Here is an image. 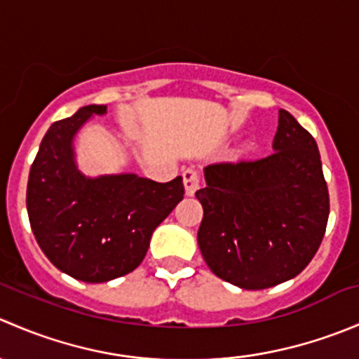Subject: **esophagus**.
<instances>
[{"mask_svg":"<svg viewBox=\"0 0 359 359\" xmlns=\"http://www.w3.org/2000/svg\"><path fill=\"white\" fill-rule=\"evenodd\" d=\"M201 186V179H200V173L196 170H186L184 172V187H186V194L187 196H194L198 189Z\"/></svg>","mask_w":359,"mask_h":359,"instance_id":"34e87169","label":"esophagus"}]
</instances>
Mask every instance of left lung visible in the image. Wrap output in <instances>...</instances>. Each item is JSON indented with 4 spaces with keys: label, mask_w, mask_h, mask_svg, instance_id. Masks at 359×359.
<instances>
[{
    "label": "left lung",
    "mask_w": 359,
    "mask_h": 359,
    "mask_svg": "<svg viewBox=\"0 0 359 359\" xmlns=\"http://www.w3.org/2000/svg\"><path fill=\"white\" fill-rule=\"evenodd\" d=\"M273 151L255 161L215 163L206 187L198 245L215 276L264 290L306 269L327 229L330 198L316 140L280 109Z\"/></svg>",
    "instance_id": "obj_1"
}]
</instances>
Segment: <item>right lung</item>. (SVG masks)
I'll return each instance as SVG.
<instances>
[{
  "label": "right lung",
  "instance_id": "add662e5",
  "mask_svg": "<svg viewBox=\"0 0 359 359\" xmlns=\"http://www.w3.org/2000/svg\"><path fill=\"white\" fill-rule=\"evenodd\" d=\"M107 106H85L55 121L29 172L27 213L39 248L74 280L104 283L132 273L154 229L184 198L182 177L154 182L135 173L86 177L76 165L74 137Z\"/></svg>",
  "mask_w": 359,
  "mask_h": 359
}]
</instances>
